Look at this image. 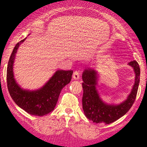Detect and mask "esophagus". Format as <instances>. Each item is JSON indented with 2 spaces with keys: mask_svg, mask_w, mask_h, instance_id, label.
Instances as JSON below:
<instances>
[{
  "mask_svg": "<svg viewBox=\"0 0 147 147\" xmlns=\"http://www.w3.org/2000/svg\"><path fill=\"white\" fill-rule=\"evenodd\" d=\"M73 79H75V80H77V79H79V72L77 71H75L73 73Z\"/></svg>",
  "mask_w": 147,
  "mask_h": 147,
  "instance_id": "34e87169",
  "label": "esophagus"
}]
</instances>
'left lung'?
Listing matches in <instances>:
<instances>
[{
  "label": "left lung",
  "mask_w": 147,
  "mask_h": 147,
  "mask_svg": "<svg viewBox=\"0 0 147 147\" xmlns=\"http://www.w3.org/2000/svg\"><path fill=\"white\" fill-rule=\"evenodd\" d=\"M129 65L133 67L136 74L135 84L127 99L118 105L107 104L103 102L96 89L98 77L97 71L89 68L84 70L82 74L84 82L82 83L84 90L82 106L84 114L88 119L95 123L109 124L117 120L129 111L137 95L140 69L136 61H131Z\"/></svg>",
  "instance_id": "obj_1"
}]
</instances>
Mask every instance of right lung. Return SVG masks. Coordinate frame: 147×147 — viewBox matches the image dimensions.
<instances>
[{
  "label": "right lung",
  "mask_w": 147,
  "mask_h": 147,
  "mask_svg": "<svg viewBox=\"0 0 147 147\" xmlns=\"http://www.w3.org/2000/svg\"><path fill=\"white\" fill-rule=\"evenodd\" d=\"M26 38L15 45L7 69V83L9 95L17 105L30 115L43 116L55 109L62 88L71 81L72 70H57L43 87L36 90L21 88L14 77L13 65L17 50Z\"/></svg>",
  "instance_id": "obj_1"
}]
</instances>
